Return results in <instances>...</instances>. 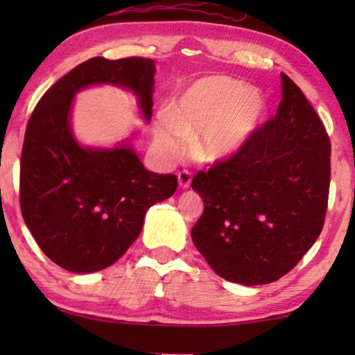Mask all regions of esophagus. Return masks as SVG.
Here are the masks:
<instances>
[{
	"instance_id": "obj_1",
	"label": "esophagus",
	"mask_w": 355,
	"mask_h": 355,
	"mask_svg": "<svg viewBox=\"0 0 355 355\" xmlns=\"http://www.w3.org/2000/svg\"><path fill=\"white\" fill-rule=\"evenodd\" d=\"M178 181H179V187L181 189H189L191 187V181H192V174L187 169H182V171L178 173Z\"/></svg>"
}]
</instances>
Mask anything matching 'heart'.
Instances as JSON below:
<instances>
[{
    "instance_id": "obj_1",
    "label": "heart",
    "mask_w": 355,
    "mask_h": 355,
    "mask_svg": "<svg viewBox=\"0 0 355 355\" xmlns=\"http://www.w3.org/2000/svg\"><path fill=\"white\" fill-rule=\"evenodd\" d=\"M263 101L244 82L227 76L200 79L174 101L169 116H162L155 129L159 148L168 157L182 152L184 144L200 139L196 155L213 163L239 150L259 123Z\"/></svg>"
}]
</instances>
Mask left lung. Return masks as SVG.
I'll return each mask as SVG.
<instances>
[{
    "instance_id": "8db88e82",
    "label": "left lung",
    "mask_w": 355,
    "mask_h": 355,
    "mask_svg": "<svg viewBox=\"0 0 355 355\" xmlns=\"http://www.w3.org/2000/svg\"><path fill=\"white\" fill-rule=\"evenodd\" d=\"M281 84L275 118L192 179L205 203L192 227L193 245L218 276L245 286L289 273L318 239L328 208L327 129L284 72Z\"/></svg>"
}]
</instances>
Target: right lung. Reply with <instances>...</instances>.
<instances>
[{
  "instance_id": "right-lung-1",
  "label": "right lung",
  "mask_w": 355,
  "mask_h": 355,
  "mask_svg": "<svg viewBox=\"0 0 355 355\" xmlns=\"http://www.w3.org/2000/svg\"><path fill=\"white\" fill-rule=\"evenodd\" d=\"M153 76L152 60L92 58L53 84L31 114L21 155V210L38 247L61 268L92 273L113 265L139 237L148 208L176 192L174 174L148 171L125 145L80 147L69 125L76 92L92 84L128 87L148 121Z\"/></svg>"
}]
</instances>
